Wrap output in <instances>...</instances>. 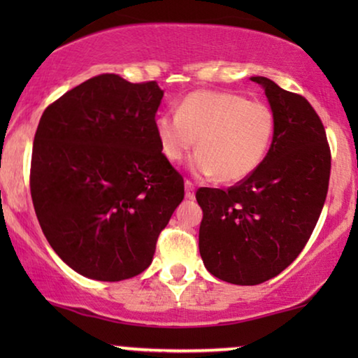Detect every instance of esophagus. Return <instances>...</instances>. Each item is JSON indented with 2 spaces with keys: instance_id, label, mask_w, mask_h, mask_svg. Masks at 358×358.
<instances>
[{
  "instance_id": "obj_1",
  "label": "esophagus",
  "mask_w": 358,
  "mask_h": 358,
  "mask_svg": "<svg viewBox=\"0 0 358 358\" xmlns=\"http://www.w3.org/2000/svg\"><path fill=\"white\" fill-rule=\"evenodd\" d=\"M184 185H185V197L192 200V199L195 197V192H194V190H195V187H194V182H192V180H185Z\"/></svg>"
}]
</instances>
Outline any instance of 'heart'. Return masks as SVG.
<instances>
[{
    "label": "heart",
    "instance_id": "obj_1",
    "mask_svg": "<svg viewBox=\"0 0 358 358\" xmlns=\"http://www.w3.org/2000/svg\"><path fill=\"white\" fill-rule=\"evenodd\" d=\"M161 151L179 163L194 150L192 171L233 184L256 171L271 148L275 119L271 107L244 96L195 91L178 114H161L155 124Z\"/></svg>",
    "mask_w": 358,
    "mask_h": 358
}]
</instances>
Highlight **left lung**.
Returning <instances> with one entry per match:
<instances>
[{
	"instance_id": "1",
	"label": "left lung",
	"mask_w": 358,
	"mask_h": 358,
	"mask_svg": "<svg viewBox=\"0 0 358 358\" xmlns=\"http://www.w3.org/2000/svg\"><path fill=\"white\" fill-rule=\"evenodd\" d=\"M275 119L261 166L233 187L199 189V249L207 271L234 285L275 277L303 251L329 187L331 150L310 102L272 80L252 76Z\"/></svg>"
}]
</instances>
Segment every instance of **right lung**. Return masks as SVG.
I'll list each match as a JSON object with an SVG mask.
<instances>
[{
  "mask_svg": "<svg viewBox=\"0 0 358 358\" xmlns=\"http://www.w3.org/2000/svg\"><path fill=\"white\" fill-rule=\"evenodd\" d=\"M158 83L91 78L43 110L34 136L31 195L48 244L101 282L138 275L184 199L161 151Z\"/></svg>",
  "mask_w": 358,
  "mask_h": 358,
  "instance_id": "add662e5",
  "label": "right lung"
}]
</instances>
